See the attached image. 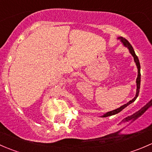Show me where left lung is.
I'll use <instances>...</instances> for the list:
<instances>
[{"instance_id": "obj_1", "label": "left lung", "mask_w": 152, "mask_h": 152, "mask_svg": "<svg viewBox=\"0 0 152 152\" xmlns=\"http://www.w3.org/2000/svg\"><path fill=\"white\" fill-rule=\"evenodd\" d=\"M118 39H120L121 40V42H123L124 45H125V46L128 47L130 53H131V54L133 56V57H134V62H135L136 65H137V79H136V83H137V92H136L135 97H134V99H132V100L129 101V102L128 103L125 104H124L123 106H121V107H119V108L116 109V110H113V111H110V112H108V113H106V114H104L103 116H102V117H104V118L108 117V116H110V115H115V114H117V113H120V112L122 110H124V109L125 108V107H126L129 104H130L132 103V102H134V101L136 100V99H137V96H138L139 91H140V62H139L138 58H137V55H136L135 53H134V49H133L132 46V45H130V43L128 42V41L126 40V39H124V38H123V37H118Z\"/></svg>"}]
</instances>
